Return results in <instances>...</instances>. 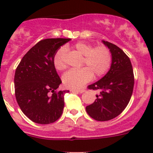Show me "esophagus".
<instances>
[{"label":"esophagus","instance_id":"1","mask_svg":"<svg viewBox=\"0 0 153 153\" xmlns=\"http://www.w3.org/2000/svg\"><path fill=\"white\" fill-rule=\"evenodd\" d=\"M71 92H79V93H83L84 92H85V90L83 89V88H81V89H76V88H74V89H71Z\"/></svg>","mask_w":153,"mask_h":153}]
</instances>
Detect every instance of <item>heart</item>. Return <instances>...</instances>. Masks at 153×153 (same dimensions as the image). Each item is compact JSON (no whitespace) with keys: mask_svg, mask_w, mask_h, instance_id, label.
<instances>
[{"mask_svg":"<svg viewBox=\"0 0 153 153\" xmlns=\"http://www.w3.org/2000/svg\"><path fill=\"white\" fill-rule=\"evenodd\" d=\"M71 49L83 56L81 66L84 67L77 70H70L62 76L63 83L71 88H79L90 82L93 76L101 77L110 69L112 63V55L104 45L93 47L91 44L79 42L73 45ZM65 51L59 50L53 57V65L57 71L65 70L66 68L64 61Z\"/></svg>","mask_w":153,"mask_h":153,"instance_id":"1","label":"heart"}]
</instances>
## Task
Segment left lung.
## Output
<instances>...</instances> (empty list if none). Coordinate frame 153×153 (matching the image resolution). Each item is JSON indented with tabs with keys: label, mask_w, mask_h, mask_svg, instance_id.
<instances>
[{
	"label": "left lung",
	"mask_w": 153,
	"mask_h": 153,
	"mask_svg": "<svg viewBox=\"0 0 153 153\" xmlns=\"http://www.w3.org/2000/svg\"><path fill=\"white\" fill-rule=\"evenodd\" d=\"M102 43L110 49L112 63L105 76L88 86L100 93L95 102L85 108L88 115L98 121L112 120L123 112L130 101L134 83L129 57L116 45L104 40Z\"/></svg>",
	"instance_id": "obj_1"
}]
</instances>
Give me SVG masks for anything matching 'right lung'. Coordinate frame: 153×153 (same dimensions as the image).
<instances>
[{"mask_svg":"<svg viewBox=\"0 0 153 153\" xmlns=\"http://www.w3.org/2000/svg\"><path fill=\"white\" fill-rule=\"evenodd\" d=\"M70 40L63 38L40 40L25 53L16 68L15 98L22 111L33 122L51 124L62 114L65 95L69 91H56L61 80L53 60L57 50Z\"/></svg>","mask_w":153,"mask_h":153,"instance_id":"add662e5","label":"right lung"}]
</instances>
